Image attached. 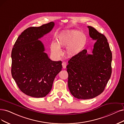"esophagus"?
Returning <instances> with one entry per match:
<instances>
[{"label":"esophagus","instance_id":"esophagus-1","mask_svg":"<svg viewBox=\"0 0 124 124\" xmlns=\"http://www.w3.org/2000/svg\"><path fill=\"white\" fill-rule=\"evenodd\" d=\"M62 67H63V68H64V69H65V68H66V66H67V64H66V62H63L62 63Z\"/></svg>","mask_w":124,"mask_h":124}]
</instances>
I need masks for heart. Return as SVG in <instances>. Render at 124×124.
<instances>
[{"label":"heart","instance_id":"1","mask_svg":"<svg viewBox=\"0 0 124 124\" xmlns=\"http://www.w3.org/2000/svg\"><path fill=\"white\" fill-rule=\"evenodd\" d=\"M86 37L76 30L62 31L58 37L57 41L52 42L50 48L53 53L60 56L61 54L60 47H66L65 53L68 57H72L83 49L86 43Z\"/></svg>","mask_w":124,"mask_h":124}]
</instances>
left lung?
<instances>
[{
  "label": "left lung",
  "instance_id": "8db88e82",
  "mask_svg": "<svg viewBox=\"0 0 124 124\" xmlns=\"http://www.w3.org/2000/svg\"><path fill=\"white\" fill-rule=\"evenodd\" d=\"M88 28L90 37L96 40L92 54L84 49L72 57L66 66L70 92L82 100L93 99L102 93L112 72V53L107 38L93 27Z\"/></svg>",
  "mask_w": 124,
  "mask_h": 124
}]
</instances>
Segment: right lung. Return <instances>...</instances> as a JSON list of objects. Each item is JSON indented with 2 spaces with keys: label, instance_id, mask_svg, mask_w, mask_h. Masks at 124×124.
I'll list each match as a JSON object with an SVG mask.
<instances>
[{
  "label": "right lung",
  "instance_id": "add662e5",
  "mask_svg": "<svg viewBox=\"0 0 124 124\" xmlns=\"http://www.w3.org/2000/svg\"><path fill=\"white\" fill-rule=\"evenodd\" d=\"M54 26L50 22L39 27H30L17 38L12 49L13 78L25 94L43 98L52 89L54 80L62 70V62L53 61L39 39L51 31Z\"/></svg>",
  "mask_w": 124,
  "mask_h": 124
}]
</instances>
